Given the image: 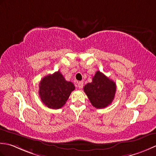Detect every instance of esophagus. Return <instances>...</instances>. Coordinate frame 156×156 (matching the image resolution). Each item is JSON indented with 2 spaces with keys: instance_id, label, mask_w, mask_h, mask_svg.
<instances>
[{
  "instance_id": "1",
  "label": "esophagus",
  "mask_w": 156,
  "mask_h": 156,
  "mask_svg": "<svg viewBox=\"0 0 156 156\" xmlns=\"http://www.w3.org/2000/svg\"><path fill=\"white\" fill-rule=\"evenodd\" d=\"M77 87L79 89H82L83 87V81H79L77 83Z\"/></svg>"
}]
</instances>
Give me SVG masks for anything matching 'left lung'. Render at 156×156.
I'll return each mask as SVG.
<instances>
[{"label":"left lung","mask_w":156,"mask_h":156,"mask_svg":"<svg viewBox=\"0 0 156 156\" xmlns=\"http://www.w3.org/2000/svg\"><path fill=\"white\" fill-rule=\"evenodd\" d=\"M116 90V83L100 71H97L92 82L83 87L92 106L104 108L112 102Z\"/></svg>","instance_id":"left-lung-1"}]
</instances>
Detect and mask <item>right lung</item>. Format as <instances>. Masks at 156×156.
<instances>
[{
	"label": "right lung",
	"mask_w": 156,
	"mask_h": 156,
	"mask_svg": "<svg viewBox=\"0 0 156 156\" xmlns=\"http://www.w3.org/2000/svg\"><path fill=\"white\" fill-rule=\"evenodd\" d=\"M75 88L73 83L66 81L58 71L41 80L39 95L44 104L49 108L59 109L65 104Z\"/></svg>",
	"instance_id": "right-lung-1"
}]
</instances>
